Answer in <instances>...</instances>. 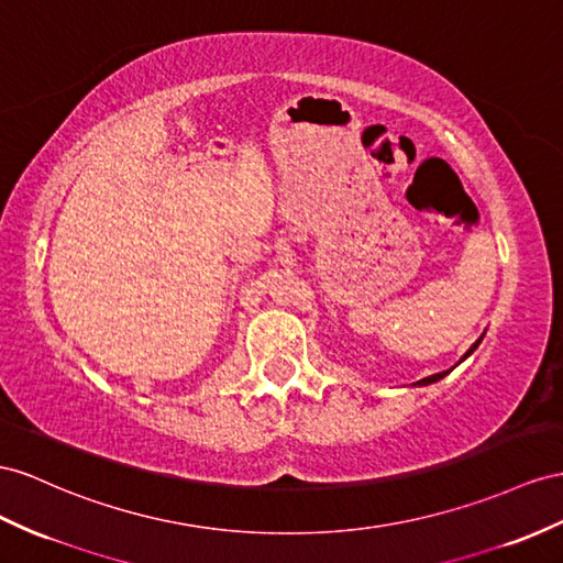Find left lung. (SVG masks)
<instances>
[{
	"mask_svg": "<svg viewBox=\"0 0 563 563\" xmlns=\"http://www.w3.org/2000/svg\"><path fill=\"white\" fill-rule=\"evenodd\" d=\"M481 340H483V338H481ZM481 340H478V342H475V344H473V347H471V350H468V352H466L464 356H461V362H464V358H466V356H471V354H473V350H475V347H478V344H481ZM461 362H459V364H461ZM450 371H452V368H450ZM450 371H442V373H435V376H428V378L419 380V383H416V385H430V383H438V380H442V378H444V376H446V373H450Z\"/></svg>",
	"mask_w": 563,
	"mask_h": 563,
	"instance_id": "1",
	"label": "left lung"
}]
</instances>
